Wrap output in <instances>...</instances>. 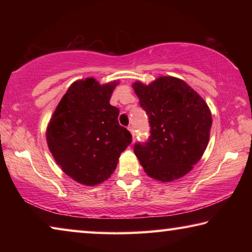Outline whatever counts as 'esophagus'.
I'll return each mask as SVG.
<instances>
[{
  "instance_id": "34e87169",
  "label": "esophagus",
  "mask_w": 252,
  "mask_h": 252,
  "mask_svg": "<svg viewBox=\"0 0 252 252\" xmlns=\"http://www.w3.org/2000/svg\"><path fill=\"white\" fill-rule=\"evenodd\" d=\"M127 130H129L130 131V133L132 134V138H133L134 139V136H135V132H134V129H133V126H129V127H127Z\"/></svg>"
}]
</instances>
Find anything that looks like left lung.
Returning <instances> with one entry per match:
<instances>
[{
  "label": "left lung",
  "instance_id": "left-lung-1",
  "mask_svg": "<svg viewBox=\"0 0 252 252\" xmlns=\"http://www.w3.org/2000/svg\"><path fill=\"white\" fill-rule=\"evenodd\" d=\"M132 87L151 129L147 142L134 144L140 164L149 177L162 182L186 176L208 146L212 125L208 104L185 81L173 76Z\"/></svg>",
  "mask_w": 252,
  "mask_h": 252
}]
</instances>
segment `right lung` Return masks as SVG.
I'll return each mask as SVG.
<instances>
[{
  "instance_id": "1",
  "label": "right lung",
  "mask_w": 252,
  "mask_h": 252,
  "mask_svg": "<svg viewBox=\"0 0 252 252\" xmlns=\"http://www.w3.org/2000/svg\"><path fill=\"white\" fill-rule=\"evenodd\" d=\"M119 82L75 81L60 101L46 129V141L57 163L74 181L95 186L109 179L132 135L119 125L110 104Z\"/></svg>"
}]
</instances>
